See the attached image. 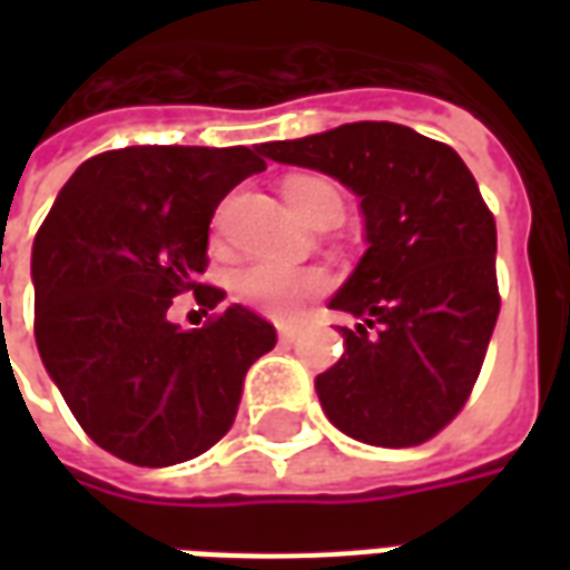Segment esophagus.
<instances>
[{
	"mask_svg": "<svg viewBox=\"0 0 570 570\" xmlns=\"http://www.w3.org/2000/svg\"><path fill=\"white\" fill-rule=\"evenodd\" d=\"M277 335H281V342H296L298 326L296 323H277Z\"/></svg>",
	"mask_w": 570,
	"mask_h": 570,
	"instance_id": "1",
	"label": "esophagus"
}]
</instances>
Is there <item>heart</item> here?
Returning <instances> with one entry per match:
<instances>
[{"mask_svg":"<svg viewBox=\"0 0 570 570\" xmlns=\"http://www.w3.org/2000/svg\"><path fill=\"white\" fill-rule=\"evenodd\" d=\"M286 204L293 207L298 219H311L317 213H342V195L330 179L321 176H293L284 186ZM228 289L240 305L286 317L308 298L323 296L330 289V274L317 265H284V262L256 259L240 265L228 277Z\"/></svg>","mask_w":570,"mask_h":570,"instance_id":"obj_1","label":"heart"}]
</instances>
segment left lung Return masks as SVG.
<instances>
[{
  "label": "left lung",
  "instance_id": "left-lung-1",
  "mask_svg": "<svg viewBox=\"0 0 570 570\" xmlns=\"http://www.w3.org/2000/svg\"><path fill=\"white\" fill-rule=\"evenodd\" d=\"M272 161L314 167L354 188L370 249L333 311L345 354L317 375L335 428L370 445L433 440L466 406L501 311L498 228L461 155L394 121L259 146Z\"/></svg>",
  "mask_w": 570,
  "mask_h": 570
}]
</instances>
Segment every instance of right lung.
<instances>
[{
    "mask_svg": "<svg viewBox=\"0 0 570 570\" xmlns=\"http://www.w3.org/2000/svg\"><path fill=\"white\" fill-rule=\"evenodd\" d=\"M265 161L247 146L100 151L60 188L32 244L36 345L69 412L100 449L137 466L191 461L232 430L247 370L277 330L244 305L200 330L170 323L200 284L219 200Z\"/></svg>",
    "mask_w": 570,
    "mask_h": 570,
    "instance_id": "1",
    "label": "right lung"
}]
</instances>
